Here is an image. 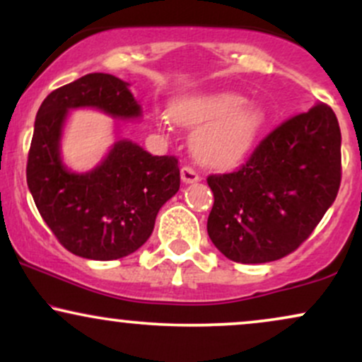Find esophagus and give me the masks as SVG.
I'll use <instances>...</instances> for the list:
<instances>
[{"mask_svg": "<svg viewBox=\"0 0 362 362\" xmlns=\"http://www.w3.org/2000/svg\"><path fill=\"white\" fill-rule=\"evenodd\" d=\"M180 175H182V182H184V184H194V182H197L199 178H201L199 177V173L195 172L192 167H189V165L182 167Z\"/></svg>", "mask_w": 362, "mask_h": 362, "instance_id": "1", "label": "esophagus"}]
</instances>
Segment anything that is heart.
Masks as SVG:
<instances>
[{"label": "heart", "instance_id": "1", "mask_svg": "<svg viewBox=\"0 0 362 362\" xmlns=\"http://www.w3.org/2000/svg\"><path fill=\"white\" fill-rule=\"evenodd\" d=\"M173 115L185 126H199L192 134L190 148L199 163L211 168L235 165L250 151L265 124V114L257 103L242 95L216 91L185 97L175 102ZM168 112L158 115L167 126Z\"/></svg>", "mask_w": 362, "mask_h": 362}]
</instances>
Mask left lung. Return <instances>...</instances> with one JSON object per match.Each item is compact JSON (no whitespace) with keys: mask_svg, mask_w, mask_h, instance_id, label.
<instances>
[{"mask_svg":"<svg viewBox=\"0 0 362 362\" xmlns=\"http://www.w3.org/2000/svg\"><path fill=\"white\" fill-rule=\"evenodd\" d=\"M334 110L318 102L260 141L235 172L207 177L211 242L230 260L264 264L289 255L337 197L342 161Z\"/></svg>","mask_w":362,"mask_h":362,"instance_id":"obj_1","label":"left lung"}]
</instances>
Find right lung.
<instances>
[{"instance_id":"obj_1","label":"right lung","mask_w":362,"mask_h":362,"mask_svg":"<svg viewBox=\"0 0 362 362\" xmlns=\"http://www.w3.org/2000/svg\"><path fill=\"white\" fill-rule=\"evenodd\" d=\"M78 107H95L120 119L141 115L129 83L112 74L90 73L54 90L37 112L27 161L28 189L66 250L83 259H122L146 243L160 207L177 194L178 160L153 156L120 139L97 168L69 172L61 161V131L68 110Z\"/></svg>"}]
</instances>
